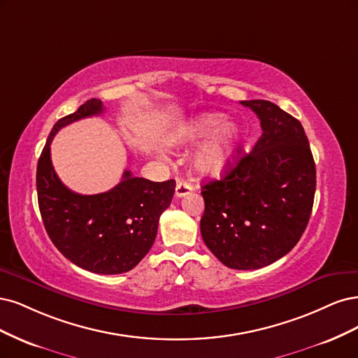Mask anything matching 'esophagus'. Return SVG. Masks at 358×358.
<instances>
[{
  "label": "esophagus",
  "instance_id": "esophagus-1",
  "mask_svg": "<svg viewBox=\"0 0 358 358\" xmlns=\"http://www.w3.org/2000/svg\"><path fill=\"white\" fill-rule=\"evenodd\" d=\"M192 190H193V187L187 181H178L176 186V196L177 198H182V196H187Z\"/></svg>",
  "mask_w": 358,
  "mask_h": 358
}]
</instances>
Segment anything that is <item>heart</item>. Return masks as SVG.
<instances>
[{
    "label": "heart",
    "mask_w": 358,
    "mask_h": 358,
    "mask_svg": "<svg viewBox=\"0 0 358 358\" xmlns=\"http://www.w3.org/2000/svg\"><path fill=\"white\" fill-rule=\"evenodd\" d=\"M210 138L193 157L194 169L202 176H220L234 162L244 141L242 126L227 122L224 114L203 113L181 126L177 134L180 143H192Z\"/></svg>",
    "instance_id": "obj_1"
}]
</instances>
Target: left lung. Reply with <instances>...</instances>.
Returning <instances> with one entry per match:
<instances>
[{
  "label": "left lung",
  "mask_w": 358,
  "mask_h": 358,
  "mask_svg": "<svg viewBox=\"0 0 358 358\" xmlns=\"http://www.w3.org/2000/svg\"><path fill=\"white\" fill-rule=\"evenodd\" d=\"M262 135L251 153L202 186L205 245L227 268L259 269L285 256L308 226L315 162L303 126L271 101H241Z\"/></svg>",
  "instance_id": "left-lung-1"
}]
</instances>
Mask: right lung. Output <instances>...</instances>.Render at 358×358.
<instances>
[{
	"label": "right lung",
	"mask_w": 358,
	"mask_h": 358,
	"mask_svg": "<svg viewBox=\"0 0 358 358\" xmlns=\"http://www.w3.org/2000/svg\"><path fill=\"white\" fill-rule=\"evenodd\" d=\"M103 111L89 99L70 116L57 120L37 165V194L48 235L62 255L89 272H128L152 248L159 217L172 201L176 180L153 182L123 172L116 187L98 194H80L65 187L52 165L50 144L56 132L80 119Z\"/></svg>",
	"instance_id": "right-lung-1"
}]
</instances>
